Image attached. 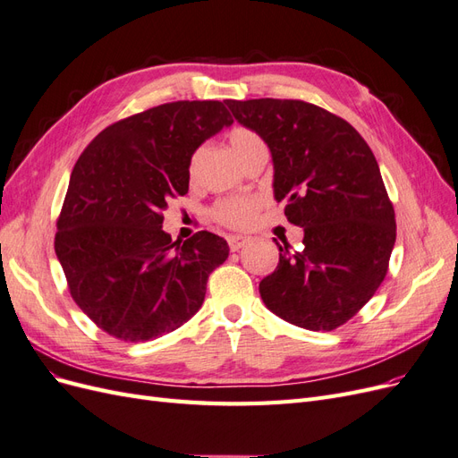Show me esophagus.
I'll return each instance as SVG.
<instances>
[{
	"mask_svg": "<svg viewBox=\"0 0 458 458\" xmlns=\"http://www.w3.org/2000/svg\"><path fill=\"white\" fill-rule=\"evenodd\" d=\"M248 241H250V239L244 237V234H229V237H227L231 252H239L241 248H244L248 244Z\"/></svg>",
	"mask_w": 458,
	"mask_h": 458,
	"instance_id": "esophagus-1",
	"label": "esophagus"
}]
</instances>
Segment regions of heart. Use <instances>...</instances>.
I'll list each match as a JSON object with an SVG mask.
<instances>
[{
	"instance_id": "obj_1",
	"label": "heart",
	"mask_w": 458,
	"mask_h": 458,
	"mask_svg": "<svg viewBox=\"0 0 458 458\" xmlns=\"http://www.w3.org/2000/svg\"><path fill=\"white\" fill-rule=\"evenodd\" d=\"M229 145L233 148L234 155L241 160L244 155H248L252 148L263 145V141L259 140V135L254 133L252 130L246 128H234L229 133ZM195 165H197V155L192 157L191 160V174H195ZM259 206L258 199L252 197H231V199H224L219 200L212 216L219 221V224L229 225V227H244L252 221L256 210Z\"/></svg>"
}]
</instances>
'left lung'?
I'll list each match as a JSON object with an SVG mask.
<instances>
[{
    "label": "left lung",
    "mask_w": 458,
    "mask_h": 458,
    "mask_svg": "<svg viewBox=\"0 0 458 458\" xmlns=\"http://www.w3.org/2000/svg\"><path fill=\"white\" fill-rule=\"evenodd\" d=\"M234 120L267 143L273 195L303 248L279 246V266L259 283L276 317L308 330H335L361 310L387 273L395 214L378 162L348 122L311 103H225Z\"/></svg>",
    "instance_id": "obj_1"
}]
</instances>
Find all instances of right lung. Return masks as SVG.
<instances>
[{"label": "right lung", "mask_w": 458, "mask_h": 458, "mask_svg": "<svg viewBox=\"0 0 458 458\" xmlns=\"http://www.w3.org/2000/svg\"><path fill=\"white\" fill-rule=\"evenodd\" d=\"M219 101L165 103L103 130L78 158L55 234L74 301L110 336L155 340L187 323L227 241L162 231V212L189 191L195 150L229 128Z\"/></svg>", "instance_id": "add662e5"}]
</instances>
